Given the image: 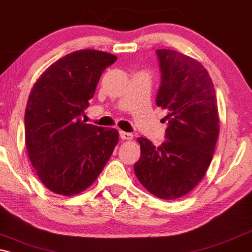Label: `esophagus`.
Instances as JSON below:
<instances>
[{
  "instance_id": "obj_1",
  "label": "esophagus",
  "mask_w": 252,
  "mask_h": 252,
  "mask_svg": "<svg viewBox=\"0 0 252 252\" xmlns=\"http://www.w3.org/2000/svg\"><path fill=\"white\" fill-rule=\"evenodd\" d=\"M120 139L124 140V141H130L133 140V134L132 133H127V132H120Z\"/></svg>"
}]
</instances>
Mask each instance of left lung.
I'll use <instances>...</instances> for the list:
<instances>
[{
	"instance_id": "obj_1",
	"label": "left lung",
	"mask_w": 252,
	"mask_h": 252,
	"mask_svg": "<svg viewBox=\"0 0 252 252\" xmlns=\"http://www.w3.org/2000/svg\"><path fill=\"white\" fill-rule=\"evenodd\" d=\"M161 85L156 104L166 109V140L159 147L137 137L141 157L134 172L158 198L173 201L190 192L204 177L219 136V113L213 82L197 60L157 49Z\"/></svg>"
}]
</instances>
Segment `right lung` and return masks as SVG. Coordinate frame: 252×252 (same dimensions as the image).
Returning <instances> with one entry per match:
<instances>
[{
	"mask_svg": "<svg viewBox=\"0 0 252 252\" xmlns=\"http://www.w3.org/2000/svg\"><path fill=\"white\" fill-rule=\"evenodd\" d=\"M116 61L105 51H73L46 68L31 89L27 154L41 182L55 194L73 196L91 187L118 143L116 128L81 120L102 72Z\"/></svg>",
	"mask_w": 252,
	"mask_h": 252,
	"instance_id": "right-lung-1",
	"label": "right lung"
}]
</instances>
